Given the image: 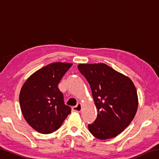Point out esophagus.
I'll return each mask as SVG.
<instances>
[{
    "label": "esophagus",
    "instance_id": "obj_1",
    "mask_svg": "<svg viewBox=\"0 0 159 159\" xmlns=\"http://www.w3.org/2000/svg\"><path fill=\"white\" fill-rule=\"evenodd\" d=\"M82 109V104L80 102H79L76 106H74L72 107V110L74 111H77V112H80Z\"/></svg>",
    "mask_w": 159,
    "mask_h": 159
}]
</instances>
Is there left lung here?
<instances>
[{
	"label": "left lung",
	"instance_id": "left-lung-1",
	"mask_svg": "<svg viewBox=\"0 0 159 159\" xmlns=\"http://www.w3.org/2000/svg\"><path fill=\"white\" fill-rule=\"evenodd\" d=\"M78 69L90 84L98 116L88 125L91 134L99 139L117 136L133 120L138 97L128 76L103 63L80 64Z\"/></svg>",
	"mask_w": 159,
	"mask_h": 159
}]
</instances>
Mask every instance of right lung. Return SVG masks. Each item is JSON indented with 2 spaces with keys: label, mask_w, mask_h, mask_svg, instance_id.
Wrapping results in <instances>:
<instances>
[{
  "label": "right lung",
  "mask_w": 159,
  "mask_h": 159,
  "mask_svg": "<svg viewBox=\"0 0 159 159\" xmlns=\"http://www.w3.org/2000/svg\"><path fill=\"white\" fill-rule=\"evenodd\" d=\"M71 63L54 62L29 76L21 88L20 108L26 121L42 134H50L60 128L71 113L64 104L58 84Z\"/></svg>",
  "instance_id": "obj_1"
}]
</instances>
